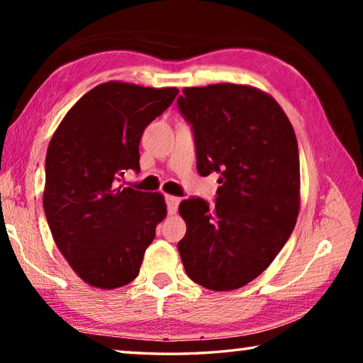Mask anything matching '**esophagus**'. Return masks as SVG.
I'll return each mask as SVG.
<instances>
[{
	"mask_svg": "<svg viewBox=\"0 0 363 363\" xmlns=\"http://www.w3.org/2000/svg\"><path fill=\"white\" fill-rule=\"evenodd\" d=\"M164 200H167L168 213L174 214L177 211V205H179V199H177V196H174V195H167V196H164Z\"/></svg>",
	"mask_w": 363,
	"mask_h": 363,
	"instance_id": "esophagus-1",
	"label": "esophagus"
}]
</instances>
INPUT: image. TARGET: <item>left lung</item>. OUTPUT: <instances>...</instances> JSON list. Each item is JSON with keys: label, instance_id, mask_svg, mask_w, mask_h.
Here are the masks:
<instances>
[{"label": "left lung", "instance_id": "obj_1", "mask_svg": "<svg viewBox=\"0 0 363 363\" xmlns=\"http://www.w3.org/2000/svg\"><path fill=\"white\" fill-rule=\"evenodd\" d=\"M177 107L194 130L196 171L218 173L216 205L181 201L187 232L177 243L195 284L245 286L280 253L299 213L296 134L272 96L247 84L184 88Z\"/></svg>", "mask_w": 363, "mask_h": 363}]
</instances>
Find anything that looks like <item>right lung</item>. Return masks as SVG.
<instances>
[{
  "label": "right lung",
  "mask_w": 363,
  "mask_h": 363,
  "mask_svg": "<svg viewBox=\"0 0 363 363\" xmlns=\"http://www.w3.org/2000/svg\"><path fill=\"white\" fill-rule=\"evenodd\" d=\"M177 88L107 82L88 91L52 134L43 206L52 238L79 279L113 290L138 277L144 253L167 216L160 192L118 186L139 171L145 126Z\"/></svg>",
  "instance_id": "1"
}]
</instances>
